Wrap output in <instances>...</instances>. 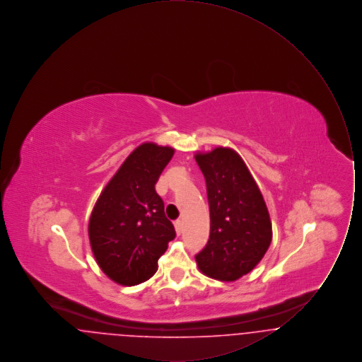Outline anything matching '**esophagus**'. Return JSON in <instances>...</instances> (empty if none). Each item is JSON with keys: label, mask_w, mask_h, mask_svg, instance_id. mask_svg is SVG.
<instances>
[{"label": "esophagus", "mask_w": 362, "mask_h": 362, "mask_svg": "<svg viewBox=\"0 0 362 362\" xmlns=\"http://www.w3.org/2000/svg\"><path fill=\"white\" fill-rule=\"evenodd\" d=\"M173 225H175V230H176V233H177V236L182 233V229H183V224H182V221L180 220H176L175 223H173Z\"/></svg>", "instance_id": "34e87169"}]
</instances>
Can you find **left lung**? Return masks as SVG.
<instances>
[{
  "instance_id": "obj_1",
  "label": "left lung",
  "mask_w": 362,
  "mask_h": 362,
  "mask_svg": "<svg viewBox=\"0 0 362 362\" xmlns=\"http://www.w3.org/2000/svg\"><path fill=\"white\" fill-rule=\"evenodd\" d=\"M194 157L205 176L210 213L209 241L195 260L205 276L232 282L252 272L269 250L270 214L236 151L217 146Z\"/></svg>"
}]
</instances>
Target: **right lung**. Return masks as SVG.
Instances as JSON below:
<instances>
[{"label":"right lung","instance_id":"right-lung-1","mask_svg":"<svg viewBox=\"0 0 362 362\" xmlns=\"http://www.w3.org/2000/svg\"><path fill=\"white\" fill-rule=\"evenodd\" d=\"M175 149L155 142L137 146L100 192L88 224L93 257L105 276L123 286L148 281L175 239L156 183Z\"/></svg>","mask_w":362,"mask_h":362}]
</instances>
